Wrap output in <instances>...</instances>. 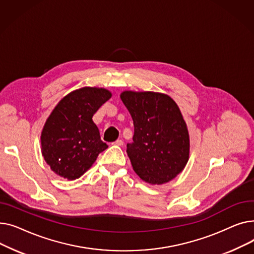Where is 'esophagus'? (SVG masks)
<instances>
[{
    "label": "esophagus",
    "mask_w": 254,
    "mask_h": 254,
    "mask_svg": "<svg viewBox=\"0 0 254 254\" xmlns=\"http://www.w3.org/2000/svg\"><path fill=\"white\" fill-rule=\"evenodd\" d=\"M113 144L116 145V146H123L124 145V141L123 140H116Z\"/></svg>",
    "instance_id": "1"
}]
</instances>
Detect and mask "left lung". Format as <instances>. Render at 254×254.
<instances>
[{
  "mask_svg": "<svg viewBox=\"0 0 254 254\" xmlns=\"http://www.w3.org/2000/svg\"><path fill=\"white\" fill-rule=\"evenodd\" d=\"M134 122L127 152L136 174L149 184H164L182 172L190 157V135L177 104L153 91L120 95Z\"/></svg>",
  "mask_w": 254,
  "mask_h": 254,
  "instance_id": "8db88e82",
  "label": "left lung"
}]
</instances>
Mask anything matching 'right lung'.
<instances>
[{"instance_id": "add662e5", "label": "right lung", "mask_w": 254, "mask_h": 254, "mask_svg": "<svg viewBox=\"0 0 254 254\" xmlns=\"http://www.w3.org/2000/svg\"><path fill=\"white\" fill-rule=\"evenodd\" d=\"M111 96L105 88H79L53 109L41 132V146L45 162L56 174L68 180L81 177L108 148L92 116Z\"/></svg>"}]
</instances>
